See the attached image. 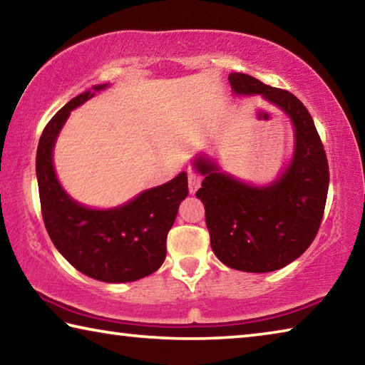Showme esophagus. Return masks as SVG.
Returning a JSON list of instances; mask_svg holds the SVG:
<instances>
[{
  "label": "esophagus",
  "mask_w": 365,
  "mask_h": 365,
  "mask_svg": "<svg viewBox=\"0 0 365 365\" xmlns=\"http://www.w3.org/2000/svg\"><path fill=\"white\" fill-rule=\"evenodd\" d=\"M201 180H202V177L197 174V172H190V174H188V188H190L191 195H195L197 188L201 187Z\"/></svg>",
  "instance_id": "esophagus-1"
}]
</instances>
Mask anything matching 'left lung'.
<instances>
[{
  "instance_id": "8db88e82",
  "label": "left lung",
  "mask_w": 365,
  "mask_h": 365,
  "mask_svg": "<svg viewBox=\"0 0 365 365\" xmlns=\"http://www.w3.org/2000/svg\"><path fill=\"white\" fill-rule=\"evenodd\" d=\"M235 95H262L294 127V151L287 170L269 187H255L201 154L195 168L205 180L196 191L206 209L214 255L243 272H274L298 259L316 238L329 193V163L309 110L287 90L248 73L228 76Z\"/></svg>"
}]
</instances>
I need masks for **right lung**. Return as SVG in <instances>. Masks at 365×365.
Listing matches in <instances>:
<instances>
[{"label":"right lung","instance_id":"obj_1","mask_svg":"<svg viewBox=\"0 0 365 365\" xmlns=\"http://www.w3.org/2000/svg\"><path fill=\"white\" fill-rule=\"evenodd\" d=\"M108 83L93 86L104 90ZM85 91L46 123L36 150L41 215L53 245L67 262L106 283L135 282L156 272L165 259L168 233L188 196L185 172L113 209H90L66 193L53 165V148L71 110L93 98Z\"/></svg>","mask_w":365,"mask_h":365}]
</instances>
